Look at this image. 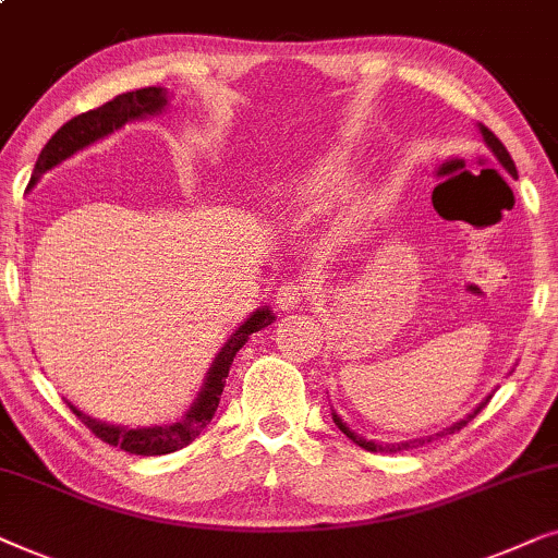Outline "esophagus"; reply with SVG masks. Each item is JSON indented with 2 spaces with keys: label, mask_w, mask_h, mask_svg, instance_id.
Instances as JSON below:
<instances>
[{
  "label": "esophagus",
  "mask_w": 558,
  "mask_h": 558,
  "mask_svg": "<svg viewBox=\"0 0 558 558\" xmlns=\"http://www.w3.org/2000/svg\"><path fill=\"white\" fill-rule=\"evenodd\" d=\"M307 289L310 287L302 284V281H284L274 294V302H277L279 310H294L307 300Z\"/></svg>",
  "instance_id": "esophagus-1"
}]
</instances>
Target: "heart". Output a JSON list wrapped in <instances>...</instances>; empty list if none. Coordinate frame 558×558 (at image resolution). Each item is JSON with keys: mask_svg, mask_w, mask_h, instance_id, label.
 Wrapping results in <instances>:
<instances>
[{"mask_svg": "<svg viewBox=\"0 0 558 558\" xmlns=\"http://www.w3.org/2000/svg\"><path fill=\"white\" fill-rule=\"evenodd\" d=\"M350 180H353V174H350V165L345 159L325 157L296 174V178L281 182L279 193L284 195L287 201L300 205V208L315 210L338 201V197L348 190ZM363 210L365 201H357L353 203V208H350V216H361Z\"/></svg>", "mask_w": 558, "mask_h": 558, "instance_id": "obj_1", "label": "heart"}]
</instances>
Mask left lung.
Listing matches in <instances>:
<instances>
[{"instance_id": "obj_1", "label": "left lung", "mask_w": 558, "mask_h": 558, "mask_svg": "<svg viewBox=\"0 0 558 558\" xmlns=\"http://www.w3.org/2000/svg\"><path fill=\"white\" fill-rule=\"evenodd\" d=\"M480 134H483V140H485V144H487V147H490V151H493V155H495V159H498V162H500L502 167H506V170H508V174H510V178H518L515 162H513V159H510V155H508V149H506V147H502V142L498 140V136H495V134L490 132V129H487V126H483V124H480ZM487 401H490V396H487V399H485L483 403H480V407H477L475 411H472V414H470L468 418H462V422H457V424H452V426H449V429H445V432L434 434V437H445V434H454V432H460V429H462V426H468V422H472V418H475V416L480 414V409H483ZM332 422H335V426H338V429H340L342 434H345V437H348V439H353L357 447L368 449V452H380V454H384V452H386V454H396V452H403V449H416V447H422V445H426V441H432V439H434V437H422V439H409V441H391V445H384V441H373V439H363V437H361V434H355L353 429H350V426H348L345 422H342V418H340L338 414H335V411H332Z\"/></svg>"}]
</instances>
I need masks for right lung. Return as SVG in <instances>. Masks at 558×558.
I'll return each instance as SVG.
<instances>
[{"instance_id": "add662e5", "label": "right lung", "mask_w": 558, "mask_h": 558, "mask_svg": "<svg viewBox=\"0 0 558 558\" xmlns=\"http://www.w3.org/2000/svg\"><path fill=\"white\" fill-rule=\"evenodd\" d=\"M165 106H167V88L149 86L140 90H129V94L111 98V101H106L94 111L78 113V117L65 121V124L50 136V142L43 147L27 190L35 187V182L40 180L45 172L63 162V159L75 155V151L86 149L88 144L104 140V136H109L111 132H117V129L124 126L126 121L147 119V117H155V113H162ZM271 323H274V312L269 307H262L256 310L254 315H251L246 323L231 335V338H228L226 345L220 348V353L216 355V361H213L201 393H197V399L193 401V407H190L178 422L162 424V426H136V429H129V426L96 422V418H90L88 414H83V411L75 409L71 401H68V407H71L73 414L78 416L98 439L111 447L124 449L129 454L157 457V454L178 452V449L187 447L190 441L201 437V432L210 424V418L218 409L220 393H223L233 357L243 345H246L248 335L264 330V327H269Z\"/></svg>"}]
</instances>
